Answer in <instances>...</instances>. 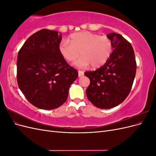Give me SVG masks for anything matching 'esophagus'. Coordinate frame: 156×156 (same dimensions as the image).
<instances>
[{"mask_svg":"<svg viewBox=\"0 0 156 156\" xmlns=\"http://www.w3.org/2000/svg\"><path fill=\"white\" fill-rule=\"evenodd\" d=\"M83 75H84V72L83 71H78V76L80 77H82Z\"/></svg>","mask_w":156,"mask_h":156,"instance_id":"obj_1","label":"esophagus"}]
</instances>
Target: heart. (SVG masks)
<instances>
[{
    "mask_svg": "<svg viewBox=\"0 0 156 156\" xmlns=\"http://www.w3.org/2000/svg\"><path fill=\"white\" fill-rule=\"evenodd\" d=\"M58 49L62 57L68 62L76 59L80 52L81 56L73 62L75 67L84 68L90 64L93 68H98L109 58L112 44L105 36L83 31L71 34L68 40H62Z\"/></svg>",
    "mask_w": 156,
    "mask_h": 156,
    "instance_id": "1",
    "label": "heart"
}]
</instances>
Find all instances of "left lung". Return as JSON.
<instances>
[{
    "label": "left lung",
    "instance_id": "1",
    "mask_svg": "<svg viewBox=\"0 0 156 156\" xmlns=\"http://www.w3.org/2000/svg\"><path fill=\"white\" fill-rule=\"evenodd\" d=\"M113 51L105 64L94 72H84L90 79L86 90L88 100L107 109L119 105L128 96L135 77L136 64L133 48L119 34L110 33Z\"/></svg>",
    "mask_w": 156,
    "mask_h": 156
}]
</instances>
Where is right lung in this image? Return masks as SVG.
I'll list each match as a JSON object with an SVG mask.
<instances>
[{"instance_id":"right-lung-1","label":"right lung","mask_w":156,"mask_h":156,"mask_svg":"<svg viewBox=\"0 0 156 156\" xmlns=\"http://www.w3.org/2000/svg\"><path fill=\"white\" fill-rule=\"evenodd\" d=\"M61 40L60 32L41 29L30 36L19 51L18 86L28 101L41 109L62 105L78 77L77 71L60 53Z\"/></svg>"}]
</instances>
